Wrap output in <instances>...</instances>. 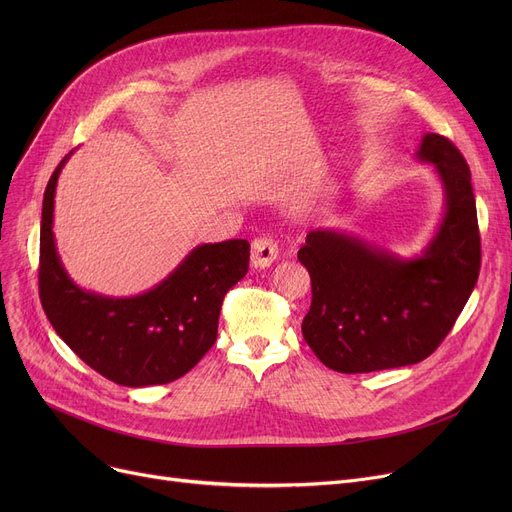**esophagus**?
Listing matches in <instances>:
<instances>
[{
	"mask_svg": "<svg viewBox=\"0 0 512 512\" xmlns=\"http://www.w3.org/2000/svg\"><path fill=\"white\" fill-rule=\"evenodd\" d=\"M278 259V245L272 238H255L251 242V265L255 270H265Z\"/></svg>",
	"mask_w": 512,
	"mask_h": 512,
	"instance_id": "1",
	"label": "esophagus"
}]
</instances>
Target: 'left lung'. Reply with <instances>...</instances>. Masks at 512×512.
Masks as SVG:
<instances>
[{
    "label": "left lung",
    "mask_w": 512,
    "mask_h": 512,
    "mask_svg": "<svg viewBox=\"0 0 512 512\" xmlns=\"http://www.w3.org/2000/svg\"><path fill=\"white\" fill-rule=\"evenodd\" d=\"M417 159L434 166L446 199L421 255L402 259L332 228L311 230L299 249L313 292L301 330L334 371L369 373L427 359L475 288L481 242L467 161L434 132L421 139Z\"/></svg>",
    "instance_id": "8db88e82"
}]
</instances>
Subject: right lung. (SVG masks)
I'll list each match as a JSON object with an SVG mask.
<instances>
[{
    "mask_svg": "<svg viewBox=\"0 0 512 512\" xmlns=\"http://www.w3.org/2000/svg\"><path fill=\"white\" fill-rule=\"evenodd\" d=\"M68 155L51 174L41 213L39 294L53 330L103 378L120 386L168 384L191 371L218 338L226 292L249 270V242L199 245L137 297H103L76 286L56 249L53 197Z\"/></svg>",
    "mask_w": 512,
    "mask_h": 512,
    "instance_id": "add662e5",
    "label": "right lung"
}]
</instances>
